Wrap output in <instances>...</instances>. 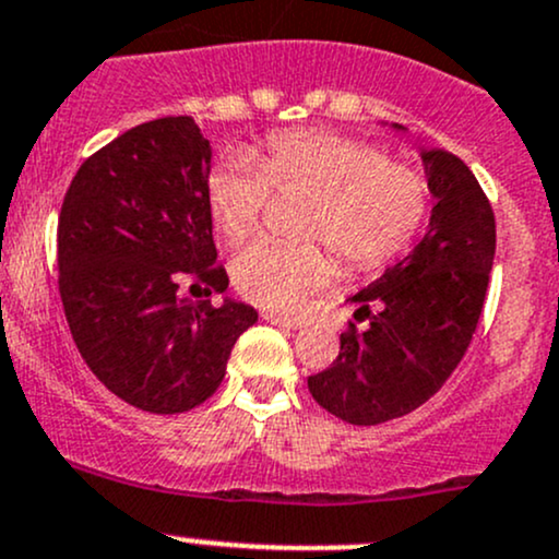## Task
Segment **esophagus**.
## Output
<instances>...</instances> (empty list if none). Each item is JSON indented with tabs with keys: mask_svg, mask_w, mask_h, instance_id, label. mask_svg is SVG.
<instances>
[{
	"mask_svg": "<svg viewBox=\"0 0 559 559\" xmlns=\"http://www.w3.org/2000/svg\"><path fill=\"white\" fill-rule=\"evenodd\" d=\"M267 323H275V326H284V329H302L305 321L302 318H292V316H281V312H262Z\"/></svg>",
	"mask_w": 559,
	"mask_h": 559,
	"instance_id": "esophagus-1",
	"label": "esophagus"
}]
</instances>
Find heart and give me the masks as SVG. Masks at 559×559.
<instances>
[{"label": "heart", "instance_id": "b5f03b06", "mask_svg": "<svg viewBox=\"0 0 559 559\" xmlns=\"http://www.w3.org/2000/svg\"><path fill=\"white\" fill-rule=\"evenodd\" d=\"M273 193L308 199L299 236L326 242L349 270L382 267L401 254L425 223L429 201L427 180L414 167L329 132L270 134L260 167L243 156L223 158L206 177L212 223L230 243L260 225ZM328 250L260 238L233 257V284L249 302L294 310L334 278L336 260Z\"/></svg>", "mask_w": 559, "mask_h": 559}]
</instances>
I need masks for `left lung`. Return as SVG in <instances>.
Returning <instances> with one entry per match:
<instances>
[{
    "label": "left lung",
    "instance_id": "8db88e82",
    "mask_svg": "<svg viewBox=\"0 0 559 559\" xmlns=\"http://www.w3.org/2000/svg\"><path fill=\"white\" fill-rule=\"evenodd\" d=\"M435 195L427 236L353 297L355 318L340 355L308 377L318 406L371 427L429 401L467 353L496 254V219L467 164L449 151L421 153Z\"/></svg>",
    "mask_w": 559,
    "mask_h": 559
}]
</instances>
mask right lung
<instances>
[{
  "label": "right lung",
  "instance_id": "1",
  "mask_svg": "<svg viewBox=\"0 0 559 559\" xmlns=\"http://www.w3.org/2000/svg\"><path fill=\"white\" fill-rule=\"evenodd\" d=\"M210 140L190 116L132 127L73 175L58 217V289L84 364L148 414H182L214 395L257 310L193 305L223 294L206 204Z\"/></svg>",
  "mask_w": 559,
  "mask_h": 559
}]
</instances>
